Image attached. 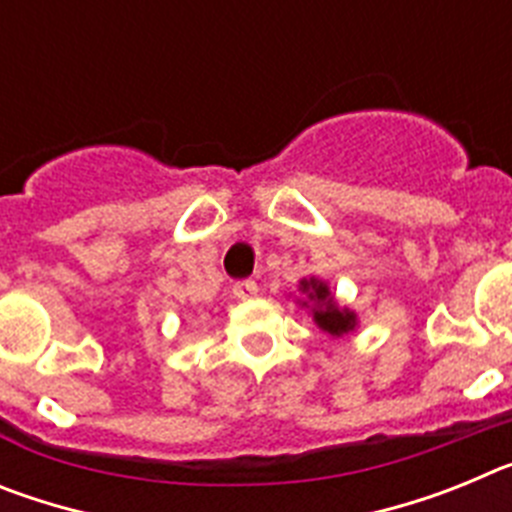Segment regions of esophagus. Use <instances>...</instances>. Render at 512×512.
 <instances>
[{"mask_svg": "<svg viewBox=\"0 0 512 512\" xmlns=\"http://www.w3.org/2000/svg\"><path fill=\"white\" fill-rule=\"evenodd\" d=\"M256 292H259V284L253 282V279H243V282L233 284V295L238 300H251V297H256Z\"/></svg>", "mask_w": 512, "mask_h": 512, "instance_id": "esophagus-1", "label": "esophagus"}]
</instances>
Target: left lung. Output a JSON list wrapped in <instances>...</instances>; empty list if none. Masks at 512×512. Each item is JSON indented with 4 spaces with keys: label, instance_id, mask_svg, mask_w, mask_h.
<instances>
[{
    "label": "left lung",
    "instance_id": "1",
    "mask_svg": "<svg viewBox=\"0 0 512 512\" xmlns=\"http://www.w3.org/2000/svg\"><path fill=\"white\" fill-rule=\"evenodd\" d=\"M302 289L310 292V300H315L320 305L312 310V318H315V323H318L320 328L328 330L330 336H343L348 330H354L356 315L348 310H338L333 297H330L328 287H325L323 282H318V279H310V282H307L305 279V282H302Z\"/></svg>",
    "mask_w": 512,
    "mask_h": 512
}]
</instances>
